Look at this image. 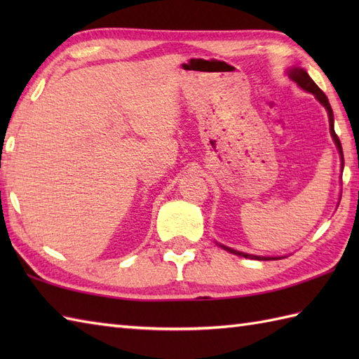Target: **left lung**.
Masks as SVG:
<instances>
[{
  "label": "left lung",
  "mask_w": 359,
  "mask_h": 359,
  "mask_svg": "<svg viewBox=\"0 0 359 359\" xmlns=\"http://www.w3.org/2000/svg\"><path fill=\"white\" fill-rule=\"evenodd\" d=\"M287 74H288V77L292 79V80L296 83L297 86L302 88L304 90H307V93H311V94H313V95L316 97V100H318L319 103H321V104L324 106V108L327 109V114H329L330 134H332V137H333V142H334V144H337V148H338V151H339V156H341V166L344 168V154H342L341 142H339L338 135H337V133H334V128H333L334 120H333V111H332V106H330V103H329V98H327V95L323 93V90L318 88L316 83L310 79V75H309L306 71H304V69H301V67H290V69L287 71ZM219 245L222 247L224 250L230 251V253H233V255H238V256L247 257V259H256V261H270V259H280V257H266V256H255V255L242 253V251L233 250V248H230V247H225V245H222V243H219Z\"/></svg>",
  "instance_id": "left-lung-1"
}]
</instances>
